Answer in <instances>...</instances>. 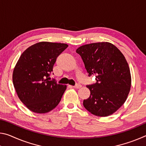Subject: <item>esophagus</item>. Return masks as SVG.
<instances>
[{
    "instance_id": "34e87169",
    "label": "esophagus",
    "mask_w": 146,
    "mask_h": 146,
    "mask_svg": "<svg viewBox=\"0 0 146 146\" xmlns=\"http://www.w3.org/2000/svg\"><path fill=\"white\" fill-rule=\"evenodd\" d=\"M74 88H76V89H79V88H82V85L79 84H76V85H75L74 86H73Z\"/></svg>"
}]
</instances>
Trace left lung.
<instances>
[{"label": "left lung", "mask_w": 146, "mask_h": 146, "mask_svg": "<svg viewBox=\"0 0 146 146\" xmlns=\"http://www.w3.org/2000/svg\"><path fill=\"white\" fill-rule=\"evenodd\" d=\"M84 63L88 76L95 75L97 82L88 85L90 97L83 105L91 114L107 117L126 100L131 78L129 66L121 51L104 42L86 44L76 49Z\"/></svg>", "instance_id": "left-lung-1"}]
</instances>
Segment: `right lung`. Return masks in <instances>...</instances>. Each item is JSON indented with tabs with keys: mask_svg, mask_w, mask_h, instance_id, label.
I'll return each instance as SVG.
<instances>
[{
	"mask_svg": "<svg viewBox=\"0 0 146 146\" xmlns=\"http://www.w3.org/2000/svg\"><path fill=\"white\" fill-rule=\"evenodd\" d=\"M68 47L66 44L40 42L20 56L13 70V83L19 99L31 111L48 113L60 102L66 86L51 80L50 75L56 58Z\"/></svg>",
	"mask_w": 146,
	"mask_h": 146,
	"instance_id": "obj_1",
	"label": "right lung"
}]
</instances>
